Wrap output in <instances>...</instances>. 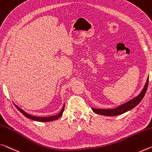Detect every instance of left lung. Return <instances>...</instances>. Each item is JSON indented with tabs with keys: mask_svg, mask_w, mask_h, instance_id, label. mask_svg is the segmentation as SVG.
Masks as SVG:
<instances>
[{
	"mask_svg": "<svg viewBox=\"0 0 152 152\" xmlns=\"http://www.w3.org/2000/svg\"><path fill=\"white\" fill-rule=\"evenodd\" d=\"M149 83V76L147 78L145 85L144 86L143 88L142 89L141 93L138 95L136 96L135 97L132 99L130 101L120 105V106L113 108V109H97V108L92 107L93 112L97 113L98 114L107 115V116H114V115H118L124 114V113L128 112V111L133 109L134 107H136L139 103L141 102L143 98L146 93L147 88H148Z\"/></svg>",
	"mask_w": 152,
	"mask_h": 152,
	"instance_id": "left-lung-1",
	"label": "left lung"
}]
</instances>
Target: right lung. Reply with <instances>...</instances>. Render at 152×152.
<instances>
[{"mask_svg":"<svg viewBox=\"0 0 152 152\" xmlns=\"http://www.w3.org/2000/svg\"><path fill=\"white\" fill-rule=\"evenodd\" d=\"M15 105V107H17V109H18L19 111H20V112L22 113V114L25 115L26 118H28L29 119H31V120H35V121H38V122H50V121H53V120H57L61 116L62 114H63L64 112V107H65V105H63V107H62V109L60 111V112L58 113L57 115H52V116H49V117H38V116H35V115H32L30 114H28V113H26L25 111H23L21 108H20V107H18V105L14 104Z\"/></svg>","mask_w":152,"mask_h":152,"instance_id":"obj_1","label":"right lung"}]
</instances>
